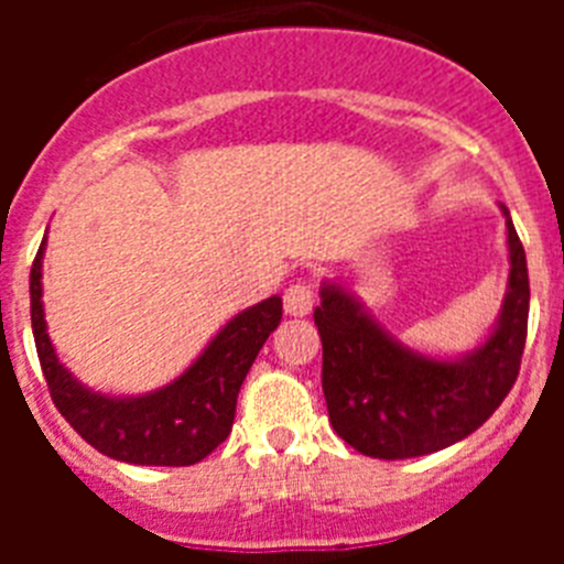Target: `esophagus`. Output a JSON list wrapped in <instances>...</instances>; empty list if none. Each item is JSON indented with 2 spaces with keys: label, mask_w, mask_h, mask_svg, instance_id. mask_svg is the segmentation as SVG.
Returning <instances> with one entry per match:
<instances>
[{
  "label": "esophagus",
  "mask_w": 564,
  "mask_h": 564,
  "mask_svg": "<svg viewBox=\"0 0 564 564\" xmlns=\"http://www.w3.org/2000/svg\"><path fill=\"white\" fill-rule=\"evenodd\" d=\"M316 307V291L311 282H293L285 291V313L288 316H307Z\"/></svg>",
  "instance_id": "obj_1"
}]
</instances>
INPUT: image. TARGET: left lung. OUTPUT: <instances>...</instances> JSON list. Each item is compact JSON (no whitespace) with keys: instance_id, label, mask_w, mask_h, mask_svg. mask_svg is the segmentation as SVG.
<instances>
[{"instance_id":"obj_1","label":"left lung","mask_w":564,"mask_h":564,"mask_svg":"<svg viewBox=\"0 0 564 564\" xmlns=\"http://www.w3.org/2000/svg\"><path fill=\"white\" fill-rule=\"evenodd\" d=\"M506 214L508 288L500 318L466 356L432 358L383 330L338 282L322 285V390L336 435L378 460L441 452L480 430L511 392L528 333L525 251Z\"/></svg>"}]
</instances>
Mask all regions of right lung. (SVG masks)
<instances>
[{
	"label": "right lung",
	"instance_id": "1",
	"mask_svg": "<svg viewBox=\"0 0 564 564\" xmlns=\"http://www.w3.org/2000/svg\"><path fill=\"white\" fill-rule=\"evenodd\" d=\"M44 242L47 239H42L30 268V322L50 398L64 421L101 455L134 466H192L212 455L231 432L239 387L262 344L276 330L282 299L271 296L237 313L192 367L161 390L127 398L101 395L58 361L47 336L42 305Z\"/></svg>",
	"mask_w": 564,
	"mask_h": 564
}]
</instances>
